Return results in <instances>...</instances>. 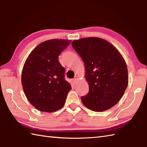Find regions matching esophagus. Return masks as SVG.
<instances>
[{
  "label": "esophagus",
  "instance_id": "obj_1",
  "mask_svg": "<svg viewBox=\"0 0 147 147\" xmlns=\"http://www.w3.org/2000/svg\"><path fill=\"white\" fill-rule=\"evenodd\" d=\"M79 79V78H78V76H74V78H73V82H74V83H75L76 82V81Z\"/></svg>",
  "mask_w": 147,
  "mask_h": 147
}]
</instances>
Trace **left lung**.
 <instances>
[{
    "label": "left lung",
    "instance_id": "left-lung-1",
    "mask_svg": "<svg viewBox=\"0 0 147 147\" xmlns=\"http://www.w3.org/2000/svg\"><path fill=\"white\" fill-rule=\"evenodd\" d=\"M85 64L89 92L82 96L90 110L102 112L113 107L123 97L128 85L127 68L118 50L107 40L87 37L72 42Z\"/></svg>",
    "mask_w": 147,
    "mask_h": 147
}]
</instances>
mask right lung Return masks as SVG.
Listing matches in <instances>:
<instances>
[{
  "label": "right lung",
  "mask_w": 147,
  "mask_h": 147,
  "mask_svg": "<svg viewBox=\"0 0 147 147\" xmlns=\"http://www.w3.org/2000/svg\"><path fill=\"white\" fill-rule=\"evenodd\" d=\"M71 40L52 39L40 43L24 62L21 74L23 91L38 111L55 112L63 107L71 86L64 79L59 55Z\"/></svg>",
  "instance_id": "add662e5"
}]
</instances>
